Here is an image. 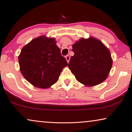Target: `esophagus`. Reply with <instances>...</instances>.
<instances>
[{
    "label": "esophagus",
    "instance_id": "obj_1",
    "mask_svg": "<svg viewBox=\"0 0 132 132\" xmlns=\"http://www.w3.org/2000/svg\"><path fill=\"white\" fill-rule=\"evenodd\" d=\"M65 59H66V60L67 61L68 63H69V59H70V57H69V55H67L65 56Z\"/></svg>",
    "mask_w": 132,
    "mask_h": 132
}]
</instances>
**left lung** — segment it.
Masks as SVG:
<instances>
[{
    "mask_svg": "<svg viewBox=\"0 0 132 132\" xmlns=\"http://www.w3.org/2000/svg\"><path fill=\"white\" fill-rule=\"evenodd\" d=\"M72 51L74 55L68 66L77 80L87 86L105 80L113 61L110 51L101 41L93 37L82 38L73 45Z\"/></svg>",
    "mask_w": 132,
    "mask_h": 132,
    "instance_id": "obj_1",
    "label": "left lung"
}]
</instances>
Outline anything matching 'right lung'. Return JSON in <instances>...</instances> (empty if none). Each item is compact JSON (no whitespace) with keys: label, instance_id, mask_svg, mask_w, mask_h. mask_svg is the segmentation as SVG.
I'll return each instance as SVG.
<instances>
[{"label":"right lung","instance_id":"obj_1","mask_svg":"<svg viewBox=\"0 0 132 132\" xmlns=\"http://www.w3.org/2000/svg\"><path fill=\"white\" fill-rule=\"evenodd\" d=\"M20 71L32 85L47 88L57 81L68 63L61 56L55 39L40 36L22 49L18 56Z\"/></svg>","mask_w":132,"mask_h":132}]
</instances>
